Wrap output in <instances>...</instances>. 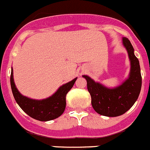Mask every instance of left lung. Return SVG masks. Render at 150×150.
Wrapping results in <instances>:
<instances>
[{"mask_svg":"<svg viewBox=\"0 0 150 150\" xmlns=\"http://www.w3.org/2000/svg\"><path fill=\"white\" fill-rule=\"evenodd\" d=\"M122 44L127 50L131 69L129 78L122 84L108 88L87 75H82L87 80L92 106L98 114L105 117H118L125 114L137 101L141 92L142 78L139 60L129 39L123 37Z\"/></svg>","mask_w":150,"mask_h":150,"instance_id":"8db88e82","label":"left lung"}]
</instances>
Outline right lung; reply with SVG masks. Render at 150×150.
I'll return each mask as SVG.
<instances>
[{
  "mask_svg": "<svg viewBox=\"0 0 150 150\" xmlns=\"http://www.w3.org/2000/svg\"><path fill=\"white\" fill-rule=\"evenodd\" d=\"M77 78L61 87L55 92L52 96L36 100L21 95L16 88L13 79V71L11 69L10 84L15 100L19 107L32 118L40 121H49L54 120L62 115L66 108V96L73 87Z\"/></svg>",
  "mask_w": 150,
  "mask_h": 150,
  "instance_id": "right-lung-1",
  "label": "right lung"
}]
</instances>
